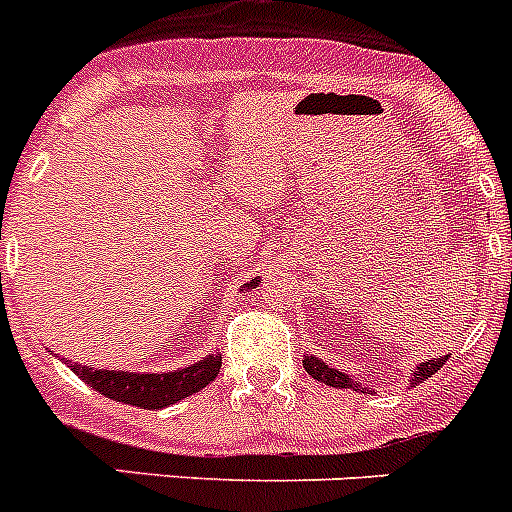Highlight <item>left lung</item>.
I'll return each mask as SVG.
<instances>
[{
	"label": "left lung",
	"mask_w": 512,
	"mask_h": 512,
	"mask_svg": "<svg viewBox=\"0 0 512 512\" xmlns=\"http://www.w3.org/2000/svg\"><path fill=\"white\" fill-rule=\"evenodd\" d=\"M443 361H446V356H441V359H433V361H425V364L418 366V372L413 374V384L423 382V379H428L431 374H436L438 369L443 366ZM302 366H305V372L310 374L312 379H318V382L323 384H330V387H338V390H356L359 384H354V379L348 377L346 372H338V369H333V366H328L325 361L315 359V356H305V361H302ZM364 390V387H361Z\"/></svg>",
	"instance_id": "1"
}]
</instances>
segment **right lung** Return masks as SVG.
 Instances as JSON below:
<instances>
[{
    "mask_svg": "<svg viewBox=\"0 0 512 512\" xmlns=\"http://www.w3.org/2000/svg\"><path fill=\"white\" fill-rule=\"evenodd\" d=\"M248 287H256L251 282ZM220 364L223 356H210L197 364L179 369V372L169 374H135V372H115V369H92V366L74 364V374H79L89 387L99 392V395L110 397L115 402H125V405H135V408L158 410L166 405L184 400V397L200 392L202 387L212 382L220 374Z\"/></svg>",
    "mask_w": 512,
    "mask_h": 512,
    "instance_id": "obj_1",
    "label": "right lung"
}]
</instances>
